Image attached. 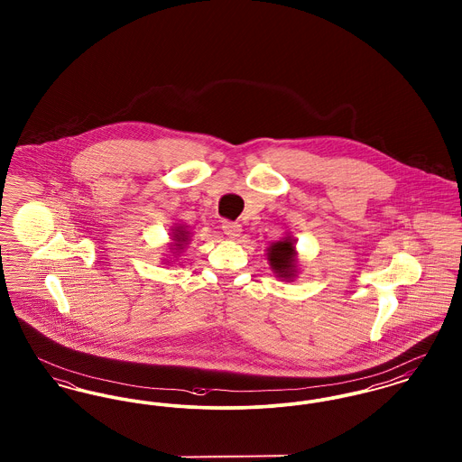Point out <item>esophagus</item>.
<instances>
[{
    "label": "esophagus",
    "instance_id": "34e87169",
    "mask_svg": "<svg viewBox=\"0 0 462 462\" xmlns=\"http://www.w3.org/2000/svg\"><path fill=\"white\" fill-rule=\"evenodd\" d=\"M223 234L228 237V239H237L241 237V225L239 223H234V221H223Z\"/></svg>",
    "mask_w": 462,
    "mask_h": 462
}]
</instances>
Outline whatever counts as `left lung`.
I'll return each instance as SVG.
<instances>
[{"label":"left lung","mask_w":462,"mask_h":462,"mask_svg":"<svg viewBox=\"0 0 462 462\" xmlns=\"http://www.w3.org/2000/svg\"><path fill=\"white\" fill-rule=\"evenodd\" d=\"M266 251L273 273L282 281H292L298 273L294 241L291 237H284L282 241L273 242Z\"/></svg>","instance_id":"left-lung-1"}]
</instances>
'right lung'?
<instances>
[{"label":"right lung","instance_id":"add662e5","mask_svg":"<svg viewBox=\"0 0 462 462\" xmlns=\"http://www.w3.org/2000/svg\"><path fill=\"white\" fill-rule=\"evenodd\" d=\"M171 237H173V244H171V251H173V254H178V253H181L185 247H187V244H189V232L185 230V226H175L173 228V234H171Z\"/></svg>","mask_w":462,"mask_h":462}]
</instances>
